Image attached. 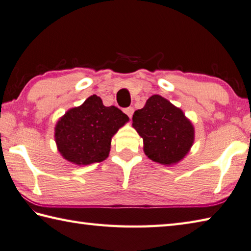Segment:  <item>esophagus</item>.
<instances>
[{
  "instance_id": "obj_1",
  "label": "esophagus",
  "mask_w": 251,
  "mask_h": 251,
  "mask_svg": "<svg viewBox=\"0 0 251 251\" xmlns=\"http://www.w3.org/2000/svg\"><path fill=\"white\" fill-rule=\"evenodd\" d=\"M124 112L126 113L127 115H128V117H131L132 114H134V107H131V106L126 107V109L124 110Z\"/></svg>"
}]
</instances>
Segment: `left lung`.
Wrapping results in <instances>:
<instances>
[{
    "label": "left lung",
    "instance_id": "8db88e82",
    "mask_svg": "<svg viewBox=\"0 0 251 251\" xmlns=\"http://www.w3.org/2000/svg\"><path fill=\"white\" fill-rule=\"evenodd\" d=\"M132 127L144 140L145 154L163 165H174L188 154L195 127L179 107L159 95L151 96L132 115Z\"/></svg>",
    "mask_w": 251,
    "mask_h": 251
}]
</instances>
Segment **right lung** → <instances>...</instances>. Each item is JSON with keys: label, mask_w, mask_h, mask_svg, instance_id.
Listing matches in <instances>:
<instances>
[{"label": "right lung", "mask_w": 251, "mask_h": 251, "mask_svg": "<svg viewBox=\"0 0 251 251\" xmlns=\"http://www.w3.org/2000/svg\"><path fill=\"white\" fill-rule=\"evenodd\" d=\"M129 117L116 106H105L100 97L90 96L58 119L54 128L57 150L66 161L89 165L104 161L110 153L112 137Z\"/></svg>", "instance_id": "obj_1"}]
</instances>
